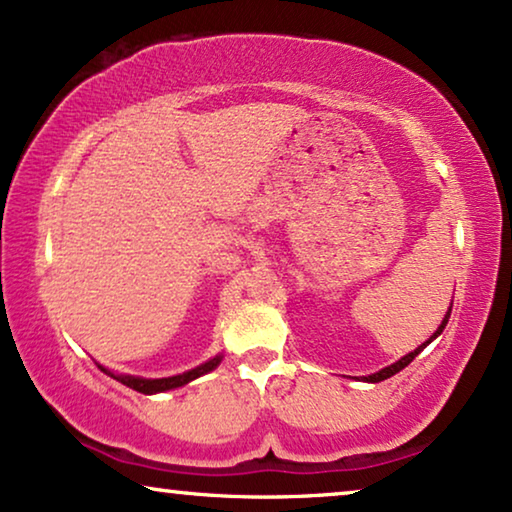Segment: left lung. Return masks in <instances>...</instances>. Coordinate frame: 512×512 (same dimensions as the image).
Here are the masks:
<instances>
[{"label":"left lung","instance_id":"obj_1","mask_svg":"<svg viewBox=\"0 0 512 512\" xmlns=\"http://www.w3.org/2000/svg\"><path fill=\"white\" fill-rule=\"evenodd\" d=\"M450 312H452V307H450V310H447V314H445V319H443V324H440V326L436 328V333H433V335H431V338H429V340H426V342H422V345H419V347L415 349V352L405 354V356H403V359H398L396 363H391V366H387V368L377 370V373H373V375L363 377V380H366V382H382V380H387V377H391V375L401 373V370H403L405 366H408V363H410L412 359H415V356H417L419 352H422V349H424L426 345H431V342H433V340H436L440 333H443V328L447 326V319H450Z\"/></svg>","mask_w":512,"mask_h":512}]
</instances>
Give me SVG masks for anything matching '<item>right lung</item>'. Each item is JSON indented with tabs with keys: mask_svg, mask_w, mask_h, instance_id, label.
<instances>
[{
	"mask_svg": "<svg viewBox=\"0 0 512 512\" xmlns=\"http://www.w3.org/2000/svg\"><path fill=\"white\" fill-rule=\"evenodd\" d=\"M221 359H223V356H214V359H209V361H205V363H200L198 368L186 370V373H181V375L160 377V380H146V377H135V375H116V373H111V370H107V368H102V366H100V368H102L104 373H107V375L114 377V380H118L121 384H125V387H130V389L139 391V394H160V391H170V389L184 387V384L193 382L195 377L207 375L209 370H214L216 366H219Z\"/></svg>",
	"mask_w": 512,
	"mask_h": 512,
	"instance_id": "obj_1",
	"label": "right lung"
}]
</instances>
